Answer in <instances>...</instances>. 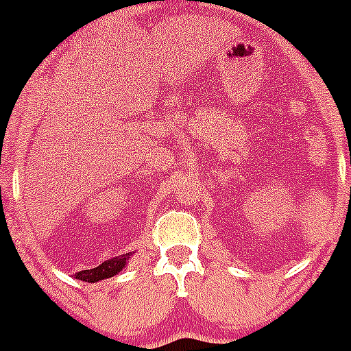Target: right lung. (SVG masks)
I'll return each mask as SVG.
<instances>
[{
    "label": "right lung",
    "mask_w": 351,
    "mask_h": 351,
    "mask_svg": "<svg viewBox=\"0 0 351 351\" xmlns=\"http://www.w3.org/2000/svg\"><path fill=\"white\" fill-rule=\"evenodd\" d=\"M130 256H132V251H130V253H125V254H120V256L110 258V260L104 261V263L98 265V267L91 268V270L80 271V274H76L74 277H76L77 280L91 282V284H95V282L105 280V278L115 277L119 271L123 270V267H125L127 260H129Z\"/></svg>",
    "instance_id": "obj_1"
}]
</instances>
